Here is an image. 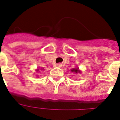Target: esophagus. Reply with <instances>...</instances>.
<instances>
[{
	"label": "esophagus",
	"mask_w": 120,
	"mask_h": 120,
	"mask_svg": "<svg viewBox=\"0 0 120 120\" xmlns=\"http://www.w3.org/2000/svg\"><path fill=\"white\" fill-rule=\"evenodd\" d=\"M62 64H57V67H62Z\"/></svg>",
	"instance_id": "1"
}]
</instances>
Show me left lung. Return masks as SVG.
<instances>
[{
	"label": "left lung",
	"instance_id": "8db88e82",
	"mask_svg": "<svg viewBox=\"0 0 120 120\" xmlns=\"http://www.w3.org/2000/svg\"><path fill=\"white\" fill-rule=\"evenodd\" d=\"M71 71L73 72H76V73L79 72V71L78 70V69H72L71 70Z\"/></svg>",
	"mask_w": 120,
	"mask_h": 120
}]
</instances>
